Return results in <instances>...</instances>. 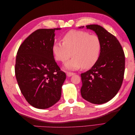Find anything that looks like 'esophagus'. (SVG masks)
<instances>
[{
    "label": "esophagus",
    "instance_id": "34e87169",
    "mask_svg": "<svg viewBox=\"0 0 135 135\" xmlns=\"http://www.w3.org/2000/svg\"><path fill=\"white\" fill-rule=\"evenodd\" d=\"M75 74L74 73H70V72H67L66 73V75L68 76V77H70L72 75H74Z\"/></svg>",
    "mask_w": 135,
    "mask_h": 135
}]
</instances>
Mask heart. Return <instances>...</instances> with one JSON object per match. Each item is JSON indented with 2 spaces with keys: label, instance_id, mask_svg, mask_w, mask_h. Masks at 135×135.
<instances>
[{
  "label": "heart",
  "instance_id": "obj_1",
  "mask_svg": "<svg viewBox=\"0 0 135 135\" xmlns=\"http://www.w3.org/2000/svg\"><path fill=\"white\" fill-rule=\"evenodd\" d=\"M63 43L55 42L52 52L56 60L65 62L67 70H74L89 69L97 62L101 54L102 44L100 38L96 35H90L83 31L72 30L63 37Z\"/></svg>",
  "mask_w": 135,
  "mask_h": 135
}]
</instances>
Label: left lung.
<instances>
[{
    "label": "left lung",
    "instance_id": "8db88e82",
    "mask_svg": "<svg viewBox=\"0 0 135 135\" xmlns=\"http://www.w3.org/2000/svg\"><path fill=\"white\" fill-rule=\"evenodd\" d=\"M86 28L95 32L101 40L102 48L96 64L80 75V93L81 97L89 103L103 104L112 100L121 87L125 69L124 54L115 36L104 27L89 25Z\"/></svg>",
    "mask_w": 135,
    "mask_h": 135
}]
</instances>
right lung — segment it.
Segmentation results:
<instances>
[{"instance_id":"add662e5","label":"right lung","mask_w":135,"mask_h":135,"mask_svg":"<svg viewBox=\"0 0 135 135\" xmlns=\"http://www.w3.org/2000/svg\"><path fill=\"white\" fill-rule=\"evenodd\" d=\"M42 28L24 40L16 56L15 75L20 90L32 107L45 109L60 100L66 74L52 52L55 30Z\"/></svg>"}]
</instances>
